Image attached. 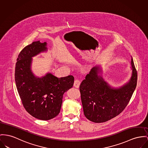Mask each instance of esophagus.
Instances as JSON below:
<instances>
[{"mask_svg": "<svg viewBox=\"0 0 148 148\" xmlns=\"http://www.w3.org/2000/svg\"><path fill=\"white\" fill-rule=\"evenodd\" d=\"M80 84H81L80 80L79 79H76L75 80V81H74V84H73V85H74V86H75V88H79V86Z\"/></svg>", "mask_w": 148, "mask_h": 148, "instance_id": "obj_1", "label": "esophagus"}]
</instances>
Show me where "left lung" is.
Listing matches in <instances>:
<instances>
[{
    "label": "left lung",
    "instance_id": "1",
    "mask_svg": "<svg viewBox=\"0 0 148 148\" xmlns=\"http://www.w3.org/2000/svg\"><path fill=\"white\" fill-rule=\"evenodd\" d=\"M132 77L119 89H112L98 75V67L91 69L79 86L85 116L95 123H103L119 115L127 106L137 85L138 73L131 59Z\"/></svg>",
    "mask_w": 148,
    "mask_h": 148
}]
</instances>
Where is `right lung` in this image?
Returning a JSON list of instances; mask_svg holds the SVG:
<instances>
[{
  "label": "right lung",
  "mask_w": 148,
  "mask_h": 148,
  "mask_svg": "<svg viewBox=\"0 0 148 148\" xmlns=\"http://www.w3.org/2000/svg\"><path fill=\"white\" fill-rule=\"evenodd\" d=\"M47 43L34 41L20 52L15 67V82L22 103L35 118L49 120L60 112L63 94L73 86L72 75L58 78L48 73L38 78L31 72V58L47 50Z\"/></svg>",
  "instance_id": "right-lung-1"
}]
</instances>
